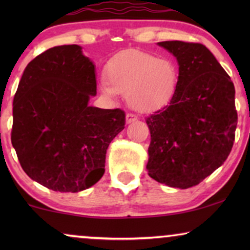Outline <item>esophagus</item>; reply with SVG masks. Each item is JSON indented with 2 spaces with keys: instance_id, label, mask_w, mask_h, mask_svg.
<instances>
[{
  "instance_id": "1",
  "label": "esophagus",
  "mask_w": 250,
  "mask_h": 250,
  "mask_svg": "<svg viewBox=\"0 0 250 250\" xmlns=\"http://www.w3.org/2000/svg\"><path fill=\"white\" fill-rule=\"evenodd\" d=\"M138 121V116L134 115V114H131V112H128V114H126V123L129 124V123H133Z\"/></svg>"
}]
</instances>
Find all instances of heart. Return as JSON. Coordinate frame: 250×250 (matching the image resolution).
Masks as SVG:
<instances>
[{
  "label": "heart",
  "instance_id": "b5f03b06",
  "mask_svg": "<svg viewBox=\"0 0 250 250\" xmlns=\"http://www.w3.org/2000/svg\"><path fill=\"white\" fill-rule=\"evenodd\" d=\"M177 80L179 71L172 60L143 51H129L107 64L101 90L110 97L124 94L133 109L148 112L170 100Z\"/></svg>",
  "mask_w": 250,
  "mask_h": 250
}]
</instances>
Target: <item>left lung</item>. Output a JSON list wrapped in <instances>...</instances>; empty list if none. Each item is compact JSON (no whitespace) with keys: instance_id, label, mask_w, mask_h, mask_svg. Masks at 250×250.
Here are the masks:
<instances>
[{"instance_id":"obj_1","label":"left lung","mask_w":250,"mask_h":250,"mask_svg":"<svg viewBox=\"0 0 250 250\" xmlns=\"http://www.w3.org/2000/svg\"><path fill=\"white\" fill-rule=\"evenodd\" d=\"M179 81L165 107L146 118L151 142L146 169L157 182L188 189L217 169L233 146L238 114L234 85L200 43L166 41Z\"/></svg>"}]
</instances>
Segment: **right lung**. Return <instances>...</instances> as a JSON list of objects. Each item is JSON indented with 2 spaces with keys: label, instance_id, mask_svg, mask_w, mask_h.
Segmentation results:
<instances>
[{
  "label": "right lung",
  "instance_id": "1",
  "mask_svg": "<svg viewBox=\"0 0 250 250\" xmlns=\"http://www.w3.org/2000/svg\"><path fill=\"white\" fill-rule=\"evenodd\" d=\"M95 94L94 64L80 45L51 47L27 64L13 98L11 142L30 179L60 192L101 179L125 112L90 107Z\"/></svg>",
  "mask_w": 250,
  "mask_h": 250
}]
</instances>
